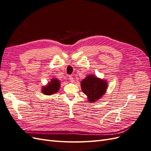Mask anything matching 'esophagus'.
Here are the masks:
<instances>
[{
	"mask_svg": "<svg viewBox=\"0 0 151 151\" xmlns=\"http://www.w3.org/2000/svg\"><path fill=\"white\" fill-rule=\"evenodd\" d=\"M69 80L72 83L74 82V79H73V78L72 77V76H69Z\"/></svg>",
	"mask_w": 151,
	"mask_h": 151,
	"instance_id": "obj_1",
	"label": "esophagus"
}]
</instances>
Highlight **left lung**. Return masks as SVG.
<instances>
[{
  "instance_id": "1",
  "label": "left lung",
  "mask_w": 151,
  "mask_h": 151,
  "mask_svg": "<svg viewBox=\"0 0 151 151\" xmlns=\"http://www.w3.org/2000/svg\"><path fill=\"white\" fill-rule=\"evenodd\" d=\"M82 91L86 95L90 103L99 101L106 93L108 83L106 80L98 78L95 75H89L81 81Z\"/></svg>"
}]
</instances>
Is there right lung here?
<instances>
[{"label":"right lung","mask_w":151,"mask_h":151,"mask_svg":"<svg viewBox=\"0 0 151 151\" xmlns=\"http://www.w3.org/2000/svg\"><path fill=\"white\" fill-rule=\"evenodd\" d=\"M61 82L60 80L56 78H52L48 83L43 86L41 88V92L46 95H51L56 93L60 88Z\"/></svg>","instance_id":"1"}]
</instances>
